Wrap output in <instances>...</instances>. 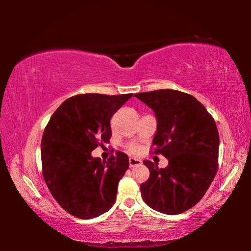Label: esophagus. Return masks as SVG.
Segmentation results:
<instances>
[{
	"label": "esophagus",
	"mask_w": 251,
	"mask_h": 251,
	"mask_svg": "<svg viewBox=\"0 0 251 251\" xmlns=\"http://www.w3.org/2000/svg\"><path fill=\"white\" fill-rule=\"evenodd\" d=\"M142 161L137 158H129V167H135L141 165Z\"/></svg>",
	"instance_id": "34e87169"
}]
</instances>
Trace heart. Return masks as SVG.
<instances>
[{
  "label": "heart",
  "instance_id": "obj_1",
  "mask_svg": "<svg viewBox=\"0 0 251 251\" xmlns=\"http://www.w3.org/2000/svg\"><path fill=\"white\" fill-rule=\"evenodd\" d=\"M130 151L131 152H137V147H131L130 148Z\"/></svg>",
  "mask_w": 251,
  "mask_h": 251
}]
</instances>
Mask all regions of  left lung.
I'll list each match as a JSON object with an SVG mask.
<instances>
[{
  "mask_svg": "<svg viewBox=\"0 0 251 251\" xmlns=\"http://www.w3.org/2000/svg\"><path fill=\"white\" fill-rule=\"evenodd\" d=\"M135 97L154 110L152 146L168 159L166 168L144 160L150 178L141 185L143 201L163 214H181L201 201L217 173V126L205 106L186 93L158 90Z\"/></svg>",
  "mask_w": 251,
  "mask_h": 251,
  "instance_id": "left-lung-1",
  "label": "left lung"
}]
</instances>
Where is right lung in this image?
<instances>
[{
  "instance_id": "add662e5",
  "label": "right lung",
  "mask_w": 251,
  "mask_h": 251,
  "mask_svg": "<svg viewBox=\"0 0 251 251\" xmlns=\"http://www.w3.org/2000/svg\"><path fill=\"white\" fill-rule=\"evenodd\" d=\"M133 94H82L63 101L45 127L41 143L43 177L63 209L80 219L107 211L128 169L125 152L107 161L92 151L112 136L110 118Z\"/></svg>"
}]
</instances>
